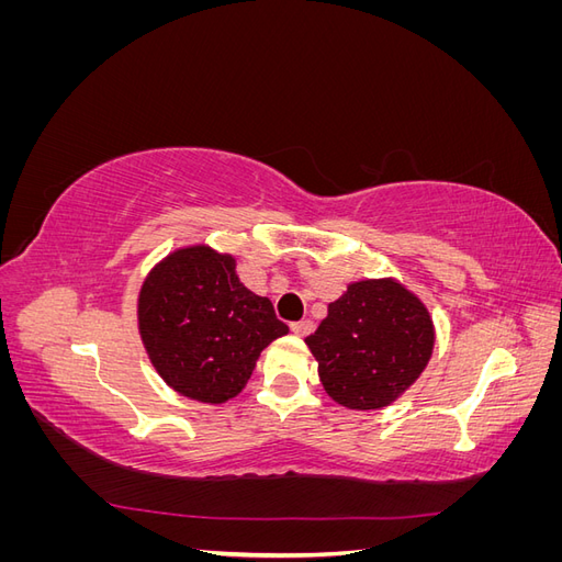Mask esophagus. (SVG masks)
<instances>
[{"label": "esophagus", "mask_w": 562, "mask_h": 562, "mask_svg": "<svg viewBox=\"0 0 562 562\" xmlns=\"http://www.w3.org/2000/svg\"><path fill=\"white\" fill-rule=\"evenodd\" d=\"M291 330H293L295 335L304 337V335H310V333L314 330V323H312L310 318H304V321H297V323H293V326H291Z\"/></svg>", "instance_id": "esophagus-1"}]
</instances>
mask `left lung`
<instances>
[{"label":"left lung","instance_id":"obj_1","mask_svg":"<svg viewBox=\"0 0 562 562\" xmlns=\"http://www.w3.org/2000/svg\"><path fill=\"white\" fill-rule=\"evenodd\" d=\"M326 394L349 411H380L427 368L436 330L431 314L396 279H363L328 304L307 339Z\"/></svg>","mask_w":562,"mask_h":562}]
</instances>
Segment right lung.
Segmentation results:
<instances>
[{"instance_id":"right-lung-1","label":"right lung","mask_w":562,"mask_h":562,"mask_svg":"<svg viewBox=\"0 0 562 562\" xmlns=\"http://www.w3.org/2000/svg\"><path fill=\"white\" fill-rule=\"evenodd\" d=\"M138 330L159 378L209 405L239 396L262 349L288 335L269 297L236 277L232 255L206 244L178 248L149 269Z\"/></svg>"}]
</instances>
